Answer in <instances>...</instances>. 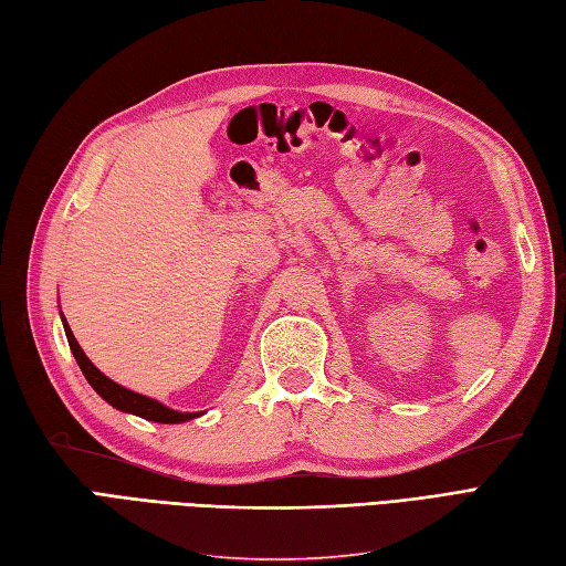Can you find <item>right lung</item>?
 <instances>
[{
  "mask_svg": "<svg viewBox=\"0 0 566 566\" xmlns=\"http://www.w3.org/2000/svg\"><path fill=\"white\" fill-rule=\"evenodd\" d=\"M62 323H64V333H67V343L72 347V354H74V359L78 364V369H82V374L86 376L91 388H94L105 402H111L113 407H117V410H123V412H133L137 417L149 419V422H161V424H180V422H188V419L200 417V412H176V410H170V407L156 402L147 396H139V392H135V390H127L123 386H117L115 380H111L108 376H103L96 369V366L91 364V359L86 357L84 349L78 347L67 321L62 318Z\"/></svg>",
  "mask_w": 566,
  "mask_h": 566,
  "instance_id": "right-lung-1",
  "label": "right lung"
}]
</instances>
